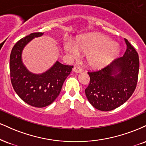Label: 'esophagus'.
I'll list each match as a JSON object with an SVG mask.
<instances>
[{"label":"esophagus","mask_w":146,"mask_h":146,"mask_svg":"<svg viewBox=\"0 0 146 146\" xmlns=\"http://www.w3.org/2000/svg\"><path fill=\"white\" fill-rule=\"evenodd\" d=\"M73 71L75 72V73H82V71H83V69H82V68L80 67V66H75L74 68H73Z\"/></svg>","instance_id":"1"}]
</instances>
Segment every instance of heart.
Returning a JSON list of instances; mask_svg holds the SVG:
<instances>
[{"label":"heart","instance_id":"obj_1","mask_svg":"<svg viewBox=\"0 0 146 146\" xmlns=\"http://www.w3.org/2000/svg\"><path fill=\"white\" fill-rule=\"evenodd\" d=\"M66 53L73 58L80 52L87 54V62L92 67L99 68L110 63L118 53V47L107 36L101 35H89L80 38L75 43H66Z\"/></svg>","mask_w":146,"mask_h":146}]
</instances>
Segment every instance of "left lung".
Instances as JSON below:
<instances>
[{
    "label": "left lung",
    "instance_id": "left-lung-1",
    "mask_svg": "<svg viewBox=\"0 0 146 146\" xmlns=\"http://www.w3.org/2000/svg\"><path fill=\"white\" fill-rule=\"evenodd\" d=\"M126 50L123 56L101 69L88 71L90 83L85 90L91 105L100 111L115 110L131 97L138 80V53L124 38Z\"/></svg>",
    "mask_w": 146,
    "mask_h": 146
}]
</instances>
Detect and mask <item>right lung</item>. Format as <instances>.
I'll return each mask as SVG.
<instances>
[{
	"label": "right lung",
	"mask_w": 146,
	"mask_h": 146,
	"mask_svg": "<svg viewBox=\"0 0 146 146\" xmlns=\"http://www.w3.org/2000/svg\"><path fill=\"white\" fill-rule=\"evenodd\" d=\"M43 35V33H33L21 38L14 45L10 55V77L14 90L21 99L35 108H44L53 103L73 68L56 61L52 68L41 75L28 71L22 61L23 49L33 38Z\"/></svg>",
	"instance_id": "1"
}]
</instances>
